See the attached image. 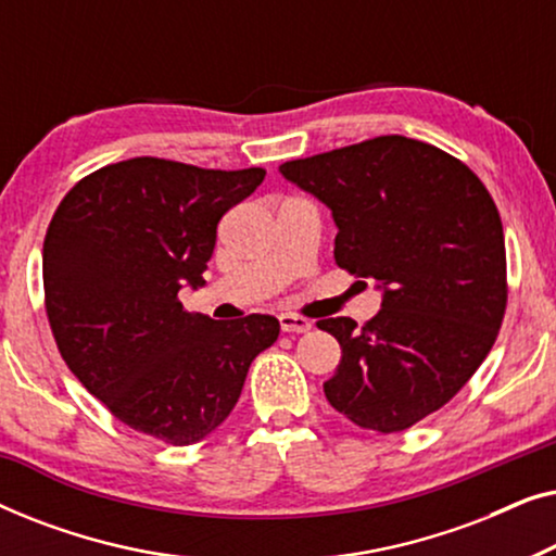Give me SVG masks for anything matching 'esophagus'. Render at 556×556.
<instances>
[{
    "instance_id": "obj_1",
    "label": "esophagus",
    "mask_w": 556,
    "mask_h": 556,
    "mask_svg": "<svg viewBox=\"0 0 556 556\" xmlns=\"http://www.w3.org/2000/svg\"><path fill=\"white\" fill-rule=\"evenodd\" d=\"M278 321H280V329H283L286 333H306L314 329V324H311L308 318H301L295 314H280Z\"/></svg>"
}]
</instances>
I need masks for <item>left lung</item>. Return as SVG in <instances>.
I'll list each match as a JSON object with an SVG mask.
<instances>
[{
    "label": "left lung",
    "instance_id": "8db88e82",
    "mask_svg": "<svg viewBox=\"0 0 556 556\" xmlns=\"http://www.w3.org/2000/svg\"><path fill=\"white\" fill-rule=\"evenodd\" d=\"M278 172L331 210L339 268L382 293L362 329L346 316L318 321L341 346L326 400L359 428H409L473 377L504 318L506 245L489 189L458 159L405 136Z\"/></svg>",
    "mask_w": 556,
    "mask_h": 556
}]
</instances>
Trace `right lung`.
<instances>
[{
  "instance_id": "1",
  "label": "right lung",
  "mask_w": 556,
  "mask_h": 556,
  "mask_svg": "<svg viewBox=\"0 0 556 556\" xmlns=\"http://www.w3.org/2000/svg\"><path fill=\"white\" fill-rule=\"evenodd\" d=\"M263 169H200L136 156L80 179L52 217L42 283L58 349L83 387L128 428L169 445L212 435L238 405L276 316L232 324L187 314L204 286L217 223Z\"/></svg>"
}]
</instances>
